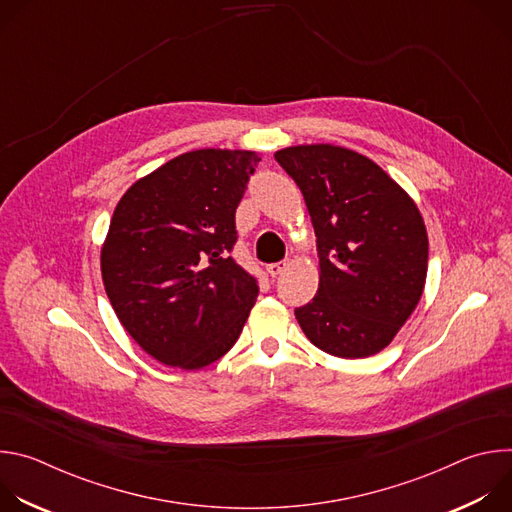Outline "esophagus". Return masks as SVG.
Masks as SVG:
<instances>
[{
  "label": "esophagus",
  "mask_w": 512,
  "mask_h": 512,
  "mask_svg": "<svg viewBox=\"0 0 512 512\" xmlns=\"http://www.w3.org/2000/svg\"><path fill=\"white\" fill-rule=\"evenodd\" d=\"M287 261H277V263H269L267 265V273L271 275V277H277V275H281L285 269H287Z\"/></svg>",
  "instance_id": "34e87169"
}]
</instances>
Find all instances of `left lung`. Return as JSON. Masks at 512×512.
Returning a JSON list of instances; mask_svg holds the SVG:
<instances>
[{
  "label": "left lung",
  "mask_w": 512,
  "mask_h": 512,
  "mask_svg": "<svg viewBox=\"0 0 512 512\" xmlns=\"http://www.w3.org/2000/svg\"><path fill=\"white\" fill-rule=\"evenodd\" d=\"M275 160L304 194L320 257L318 294L296 310L298 324L332 356L381 352L425 287L429 243L415 200L342 145H291Z\"/></svg>",
  "instance_id": "left-lung-1"
}]
</instances>
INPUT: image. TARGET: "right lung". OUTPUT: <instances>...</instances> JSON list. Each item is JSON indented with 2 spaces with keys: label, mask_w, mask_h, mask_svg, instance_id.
<instances>
[{
  "label": "right lung",
  "mask_w": 512,
  "mask_h": 512,
  "mask_svg": "<svg viewBox=\"0 0 512 512\" xmlns=\"http://www.w3.org/2000/svg\"><path fill=\"white\" fill-rule=\"evenodd\" d=\"M261 156L186 152L133 182L101 247L107 298L127 334L168 367L196 371L227 354L257 302L231 255L235 210Z\"/></svg>",
  "instance_id": "1"
}]
</instances>
